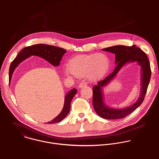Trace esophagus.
I'll use <instances>...</instances> for the list:
<instances>
[{"label": "esophagus", "mask_w": 159, "mask_h": 159, "mask_svg": "<svg viewBox=\"0 0 159 159\" xmlns=\"http://www.w3.org/2000/svg\"><path fill=\"white\" fill-rule=\"evenodd\" d=\"M87 82L83 81V82H80V83L79 84V88H82V87H85V86H87Z\"/></svg>", "instance_id": "obj_1"}]
</instances>
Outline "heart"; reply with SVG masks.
I'll return each instance as SVG.
<instances>
[{"mask_svg":"<svg viewBox=\"0 0 159 159\" xmlns=\"http://www.w3.org/2000/svg\"><path fill=\"white\" fill-rule=\"evenodd\" d=\"M108 65V59L103 54L80 56L71 60L66 74L80 77L89 74L90 79H96L105 72Z\"/></svg>","mask_w":159,"mask_h":159,"instance_id":"b5f03b06","label":"heart"}]
</instances>
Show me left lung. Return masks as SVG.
Listing matches in <instances>:
<instances>
[{"label":"left lung","instance_id":"left-lung-1","mask_svg":"<svg viewBox=\"0 0 159 159\" xmlns=\"http://www.w3.org/2000/svg\"><path fill=\"white\" fill-rule=\"evenodd\" d=\"M105 51L110 52L115 54V63L116 66L110 74L103 80L98 82L93 87V108L100 117L108 120H116L125 118L133 113L143 102L151 77L150 62L146 54L140 48L133 45L126 46L123 45L114 46L103 49ZM138 61L142 66V92L137 102L133 106L123 109H110L106 107L103 102L102 87L106 85L117 74L120 68L126 63Z\"/></svg>","mask_w":159,"mask_h":159}]
</instances>
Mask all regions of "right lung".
Returning <instances> with one entry per match:
<instances>
[{"mask_svg": "<svg viewBox=\"0 0 159 159\" xmlns=\"http://www.w3.org/2000/svg\"><path fill=\"white\" fill-rule=\"evenodd\" d=\"M66 52V51L63 48L44 44H38L24 48L18 54L10 66L9 81L10 82L11 80V75L15 69L19 65L20 62L23 61L28 57L31 56H38L44 59L52 66H58L60 64L61 61L62 60V57ZM77 91L75 89H73L66 95L64 107L61 113L54 119L46 123L52 124L58 123L66 117L70 111L71 101L73 97L77 93Z\"/></svg>", "mask_w": 159, "mask_h": 159, "instance_id": "add662e5", "label": "right lung"}]
</instances>
